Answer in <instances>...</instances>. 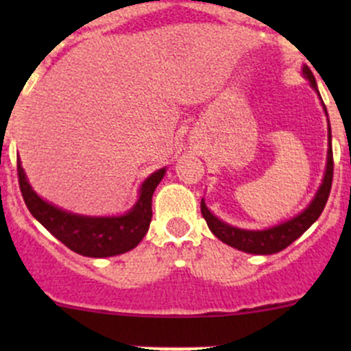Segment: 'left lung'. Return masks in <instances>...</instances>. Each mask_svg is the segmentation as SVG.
Returning a JSON list of instances; mask_svg holds the SVG:
<instances>
[{"instance_id":"8db88e82","label":"left lung","mask_w":351,"mask_h":351,"mask_svg":"<svg viewBox=\"0 0 351 351\" xmlns=\"http://www.w3.org/2000/svg\"><path fill=\"white\" fill-rule=\"evenodd\" d=\"M302 74L304 77L309 81L311 86L316 90V93L319 95L313 71H311L307 66H304ZM324 113L328 115L326 107H324ZM331 182H332V147H331V127H329V120H328L326 169H324L323 182H321L316 195H314L313 200H311V204L307 205L302 212H299L297 215L290 217L289 221L280 222V224L277 226H271V228L251 231V229L234 228V226L228 224V222L215 217V215L208 210L207 205H205L204 198H202L200 202V210H202V215H204V219L207 221L208 229H210V231L214 232L215 238L221 239L222 243L229 244V246L236 247V250L239 251H244V253L274 254V253H278V251L285 250L289 244H292L297 238H300V236H302L304 232H306L307 229L317 221V217H319L321 212H323L324 205H326L329 192H331Z\"/></svg>"}]
</instances>
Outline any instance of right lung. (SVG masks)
I'll use <instances>...</instances> for the list:
<instances>
[{
  "instance_id": "1",
  "label": "right lung",
  "mask_w": 351,
  "mask_h": 351,
  "mask_svg": "<svg viewBox=\"0 0 351 351\" xmlns=\"http://www.w3.org/2000/svg\"><path fill=\"white\" fill-rule=\"evenodd\" d=\"M19 161V183L30 214L74 253L88 258H108L134 250L149 229L153 193L166 168L151 173L139 189V198L122 215H81L64 210L37 195Z\"/></svg>"
}]
</instances>
